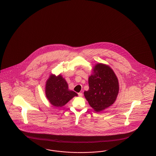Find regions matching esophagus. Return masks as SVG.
I'll list each match as a JSON object with an SVG mask.
<instances>
[{
	"label": "esophagus",
	"instance_id": "34e87169",
	"mask_svg": "<svg viewBox=\"0 0 156 156\" xmlns=\"http://www.w3.org/2000/svg\"><path fill=\"white\" fill-rule=\"evenodd\" d=\"M78 95H79V97H82V96H83V94H82V93H78Z\"/></svg>",
	"mask_w": 156,
	"mask_h": 156
}]
</instances>
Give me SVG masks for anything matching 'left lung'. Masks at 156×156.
<instances>
[{
	"label": "left lung",
	"instance_id": "left-lung-1",
	"mask_svg": "<svg viewBox=\"0 0 156 156\" xmlns=\"http://www.w3.org/2000/svg\"><path fill=\"white\" fill-rule=\"evenodd\" d=\"M89 85L84 97L95 111L100 112L114 104L119 86L117 76L109 66L97 64L93 69V74L89 76Z\"/></svg>",
	"mask_w": 156,
	"mask_h": 156
}]
</instances>
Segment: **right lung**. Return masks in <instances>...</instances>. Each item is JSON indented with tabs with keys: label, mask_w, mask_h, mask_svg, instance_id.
<instances>
[{
	"label": "right lung",
	"mask_w": 156,
	"mask_h": 156,
	"mask_svg": "<svg viewBox=\"0 0 156 156\" xmlns=\"http://www.w3.org/2000/svg\"><path fill=\"white\" fill-rule=\"evenodd\" d=\"M45 94L52 105L61 107L65 105L73 97L78 96L74 91L68 89L66 81L62 76L51 74L46 81Z\"/></svg>",
	"instance_id": "add662e5"
}]
</instances>
